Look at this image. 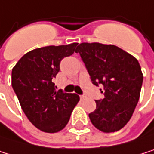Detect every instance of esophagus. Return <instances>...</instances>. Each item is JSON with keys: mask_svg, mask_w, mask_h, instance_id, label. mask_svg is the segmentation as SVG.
I'll use <instances>...</instances> for the list:
<instances>
[{"mask_svg": "<svg viewBox=\"0 0 154 154\" xmlns=\"http://www.w3.org/2000/svg\"><path fill=\"white\" fill-rule=\"evenodd\" d=\"M86 98H87V96H85V95L80 96V99H81V100H85Z\"/></svg>", "mask_w": 154, "mask_h": 154, "instance_id": "obj_1", "label": "esophagus"}]
</instances>
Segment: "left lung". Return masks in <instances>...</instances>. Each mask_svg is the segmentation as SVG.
<instances>
[{"label":"left lung","instance_id":"left-lung-1","mask_svg":"<svg viewBox=\"0 0 154 154\" xmlns=\"http://www.w3.org/2000/svg\"><path fill=\"white\" fill-rule=\"evenodd\" d=\"M75 53H79L92 83L103 87L105 98L96 100L97 108L89 114L91 123L104 133L119 131L139 101L143 75L138 60L115 45L97 42L81 43Z\"/></svg>","mask_w":154,"mask_h":154}]
</instances>
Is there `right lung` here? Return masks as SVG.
I'll return each mask as SVG.
<instances>
[{"instance_id":"right-lung-1","label":"right lung","mask_w":154,"mask_h":154,"mask_svg":"<svg viewBox=\"0 0 154 154\" xmlns=\"http://www.w3.org/2000/svg\"><path fill=\"white\" fill-rule=\"evenodd\" d=\"M79 43L48 46L26 53L14 66L11 86L30 123L45 133H57L67 125L79 101L76 94L57 91L52 82L60 61L71 56Z\"/></svg>"}]
</instances>
